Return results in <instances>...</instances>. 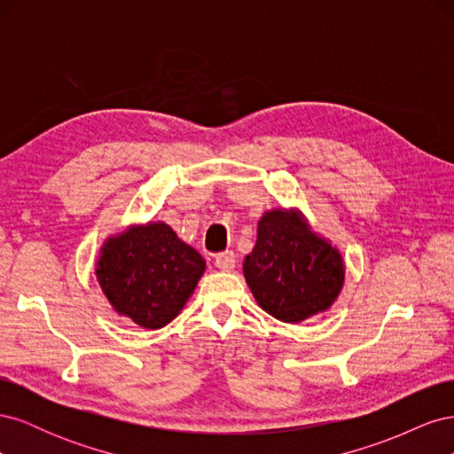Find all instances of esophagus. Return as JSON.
I'll list each match as a JSON object with an SVG mask.
<instances>
[{"label": "esophagus", "instance_id": "1", "mask_svg": "<svg viewBox=\"0 0 454 454\" xmlns=\"http://www.w3.org/2000/svg\"><path fill=\"white\" fill-rule=\"evenodd\" d=\"M215 267L222 269V270H227V272L235 269V254H232V252L219 254L215 257Z\"/></svg>", "mask_w": 454, "mask_h": 454}]
</instances>
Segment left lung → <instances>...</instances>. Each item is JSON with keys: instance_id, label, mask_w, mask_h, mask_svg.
<instances>
[{"instance_id": "left-lung-1", "label": "left lung", "mask_w": 454, "mask_h": 454, "mask_svg": "<svg viewBox=\"0 0 454 454\" xmlns=\"http://www.w3.org/2000/svg\"><path fill=\"white\" fill-rule=\"evenodd\" d=\"M242 269L257 305L287 324L325 312L345 284L342 255L316 235L299 210L263 214Z\"/></svg>"}]
</instances>
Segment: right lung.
Segmentation results:
<instances>
[{
  "label": "right lung",
  "instance_id": "right-lung-1",
  "mask_svg": "<svg viewBox=\"0 0 454 454\" xmlns=\"http://www.w3.org/2000/svg\"><path fill=\"white\" fill-rule=\"evenodd\" d=\"M206 261L170 225L149 222L109 237L96 278L114 310L145 329L170 324L193 295Z\"/></svg>",
  "mask_w": 454,
  "mask_h": 454
}]
</instances>
